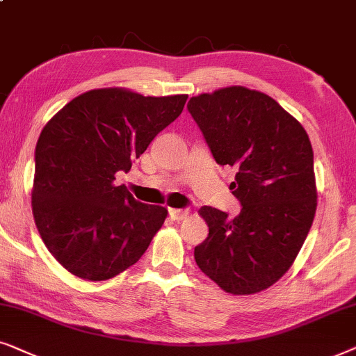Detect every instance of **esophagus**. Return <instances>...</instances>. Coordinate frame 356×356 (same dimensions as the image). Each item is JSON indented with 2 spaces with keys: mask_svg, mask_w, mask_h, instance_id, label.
Masks as SVG:
<instances>
[{
  "mask_svg": "<svg viewBox=\"0 0 356 356\" xmlns=\"http://www.w3.org/2000/svg\"><path fill=\"white\" fill-rule=\"evenodd\" d=\"M188 215L187 210H182V208H169V218L174 221H181Z\"/></svg>",
  "mask_w": 356,
  "mask_h": 356,
  "instance_id": "34e87169",
  "label": "esophagus"
}]
</instances>
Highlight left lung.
<instances>
[{
    "mask_svg": "<svg viewBox=\"0 0 356 356\" xmlns=\"http://www.w3.org/2000/svg\"><path fill=\"white\" fill-rule=\"evenodd\" d=\"M187 111L231 184L241 213L203 207L208 238L198 268L233 295L272 286L295 262L317 207L314 154L306 130L267 94L243 86L192 97Z\"/></svg>",
    "mask_w": 356,
    "mask_h": 356,
    "instance_id": "8db88e82",
    "label": "left lung"
}]
</instances>
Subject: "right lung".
I'll list each match as a JSON object with an SVG mask.
<instances>
[{
  "label": "right lung",
  "mask_w": 356,
  "mask_h": 356,
  "mask_svg": "<svg viewBox=\"0 0 356 356\" xmlns=\"http://www.w3.org/2000/svg\"><path fill=\"white\" fill-rule=\"evenodd\" d=\"M186 94L145 97L94 89L66 104L35 146L32 211L50 254L76 277L108 280L140 260L168 210L115 186L159 131L181 115Z\"/></svg>",
  "instance_id": "right-lung-1"
}]
</instances>
